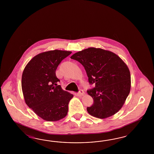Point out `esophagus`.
<instances>
[{
	"instance_id": "obj_1",
	"label": "esophagus",
	"mask_w": 154,
	"mask_h": 154,
	"mask_svg": "<svg viewBox=\"0 0 154 154\" xmlns=\"http://www.w3.org/2000/svg\"><path fill=\"white\" fill-rule=\"evenodd\" d=\"M84 94L85 93H84V90L82 89H79V91L77 93V94L79 97H81V96L84 95Z\"/></svg>"
}]
</instances>
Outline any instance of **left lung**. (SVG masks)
<instances>
[{
    "instance_id": "left-lung-1",
    "label": "left lung",
    "mask_w": 154,
    "mask_h": 154,
    "mask_svg": "<svg viewBox=\"0 0 154 154\" xmlns=\"http://www.w3.org/2000/svg\"><path fill=\"white\" fill-rule=\"evenodd\" d=\"M71 59L84 66L89 84L95 87L87 92L93 104L87 107L93 116L105 119L118 112L131 90V73L120 57L112 52L90 47L75 53Z\"/></svg>"
}]
</instances>
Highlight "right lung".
<instances>
[{
  "instance_id": "obj_1",
  "label": "right lung",
  "mask_w": 154,
  "mask_h": 154,
  "mask_svg": "<svg viewBox=\"0 0 154 154\" xmlns=\"http://www.w3.org/2000/svg\"><path fill=\"white\" fill-rule=\"evenodd\" d=\"M71 53L57 50L42 52L34 56L23 70L21 86L25 103L46 121H58L67 115L73 95L57 85L60 80L55 72Z\"/></svg>"
}]
</instances>
